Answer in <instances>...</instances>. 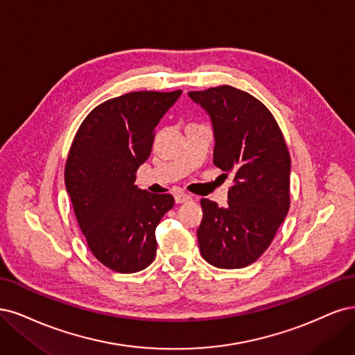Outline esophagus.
<instances>
[{
    "instance_id": "esophagus-1",
    "label": "esophagus",
    "mask_w": 355,
    "mask_h": 355,
    "mask_svg": "<svg viewBox=\"0 0 355 355\" xmlns=\"http://www.w3.org/2000/svg\"><path fill=\"white\" fill-rule=\"evenodd\" d=\"M174 199H175V203H186V202L191 200V196L187 193H177Z\"/></svg>"
}]
</instances>
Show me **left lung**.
Wrapping results in <instances>:
<instances>
[{"instance_id": "left-lung-1", "label": "left lung", "mask_w": 355, "mask_h": 355, "mask_svg": "<svg viewBox=\"0 0 355 355\" xmlns=\"http://www.w3.org/2000/svg\"><path fill=\"white\" fill-rule=\"evenodd\" d=\"M189 97L211 118L214 164L234 174L224 208L200 200V254L214 267L243 268L266 252L288 215V146L271 112L242 89L223 85Z\"/></svg>"}]
</instances>
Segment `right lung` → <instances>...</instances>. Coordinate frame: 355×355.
Returning a JSON list of instances; mask_svg holds the SVG:
<instances>
[{"label":"right lung","instance_id":"obj_1","mask_svg":"<svg viewBox=\"0 0 355 355\" xmlns=\"http://www.w3.org/2000/svg\"><path fill=\"white\" fill-rule=\"evenodd\" d=\"M181 96L135 91L101 103L79 127L64 168L66 191L93 255L107 268L135 272L156 257V227L171 194L134 184L150 156L155 128Z\"/></svg>","mask_w":355,"mask_h":355}]
</instances>
